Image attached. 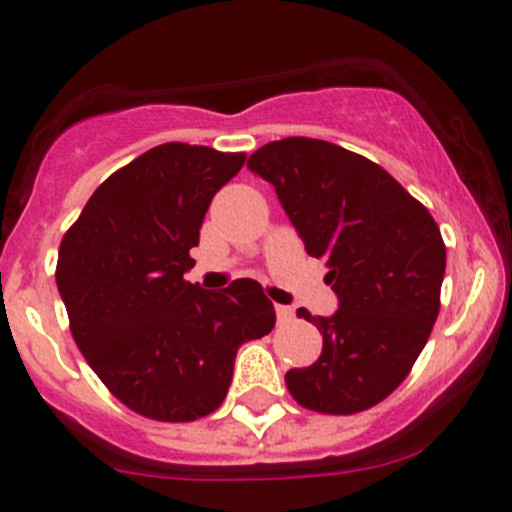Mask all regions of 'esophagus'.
Masks as SVG:
<instances>
[{
	"label": "esophagus",
	"mask_w": 512,
	"mask_h": 512,
	"mask_svg": "<svg viewBox=\"0 0 512 512\" xmlns=\"http://www.w3.org/2000/svg\"><path fill=\"white\" fill-rule=\"evenodd\" d=\"M275 312H277V322H282V325H285V322H292V317H295V310L285 305H277Z\"/></svg>",
	"instance_id": "obj_1"
}]
</instances>
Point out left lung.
<instances>
[{"instance_id":"left-lung-1","label":"left lung","mask_w":512,"mask_h":512,"mask_svg":"<svg viewBox=\"0 0 512 512\" xmlns=\"http://www.w3.org/2000/svg\"><path fill=\"white\" fill-rule=\"evenodd\" d=\"M270 182L307 255L330 267L340 310L297 317L322 332L310 367L285 375L307 410L352 415L388 398L413 370L440 312L445 242L433 215L367 157L287 137L247 160Z\"/></svg>"}]
</instances>
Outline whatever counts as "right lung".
I'll return each instance as SVG.
<instances>
[{"label":"right lung","mask_w":512,"mask_h":512,"mask_svg":"<svg viewBox=\"0 0 512 512\" xmlns=\"http://www.w3.org/2000/svg\"><path fill=\"white\" fill-rule=\"evenodd\" d=\"M245 152L167 142L109 175L59 245L69 330L109 393L162 423L225 400L242 342L275 327L255 280L207 292L185 280L212 197Z\"/></svg>","instance_id":"obj_1"}]
</instances>
